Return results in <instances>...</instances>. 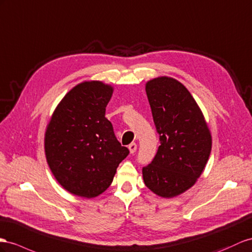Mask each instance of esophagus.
Here are the masks:
<instances>
[{
	"instance_id": "1",
	"label": "esophagus",
	"mask_w": 252,
	"mask_h": 252,
	"mask_svg": "<svg viewBox=\"0 0 252 252\" xmlns=\"http://www.w3.org/2000/svg\"><path fill=\"white\" fill-rule=\"evenodd\" d=\"M128 150H130V152H131L132 154L135 153V152H136V150H137V145L135 144V143L130 144V145H128Z\"/></svg>"
}]
</instances>
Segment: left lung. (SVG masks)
Segmentation results:
<instances>
[{
    "mask_svg": "<svg viewBox=\"0 0 252 252\" xmlns=\"http://www.w3.org/2000/svg\"><path fill=\"white\" fill-rule=\"evenodd\" d=\"M159 144L143 168L146 186L163 198L190 189L201 176L212 149V136L201 109L183 84L160 76L146 84Z\"/></svg>",
    "mask_w": 252,
    "mask_h": 252,
    "instance_id": "obj_1",
    "label": "left lung"
}]
</instances>
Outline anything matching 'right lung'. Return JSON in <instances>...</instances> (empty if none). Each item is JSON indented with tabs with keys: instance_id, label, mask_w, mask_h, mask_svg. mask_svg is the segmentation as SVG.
<instances>
[{
	"instance_id": "add662e5",
	"label": "right lung",
	"mask_w": 252,
	"mask_h": 252,
	"mask_svg": "<svg viewBox=\"0 0 252 252\" xmlns=\"http://www.w3.org/2000/svg\"><path fill=\"white\" fill-rule=\"evenodd\" d=\"M113 90L99 81L79 84L63 96L47 126V162L57 182L73 195L94 198L106 190L130 152L105 118Z\"/></svg>"
}]
</instances>
